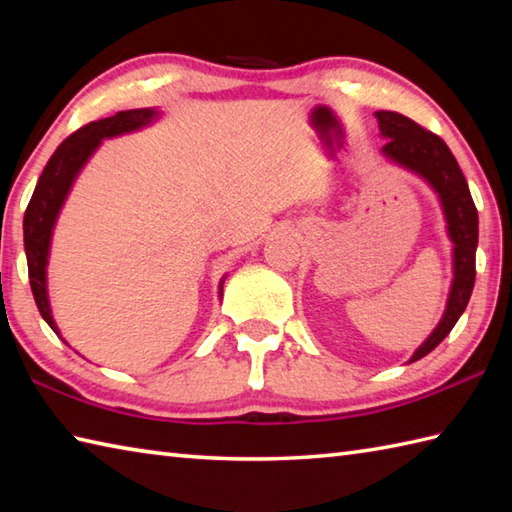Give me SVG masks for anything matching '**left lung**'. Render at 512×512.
I'll return each instance as SVG.
<instances>
[{
    "mask_svg": "<svg viewBox=\"0 0 512 512\" xmlns=\"http://www.w3.org/2000/svg\"><path fill=\"white\" fill-rule=\"evenodd\" d=\"M379 137L386 139L382 153L390 164L408 170L430 186L437 195L442 215L446 222V235L453 244V282H450L444 315L433 328L422 346H419L408 364L426 357L430 350L444 342V337L453 330L457 319L468 306L470 293L475 286V253L479 242V219L477 208L470 197L466 177L459 168L457 159L444 144V139L428 133L393 110H377Z\"/></svg>",
    "mask_w": 512,
    "mask_h": 512,
    "instance_id": "left-lung-1",
    "label": "left lung"
}]
</instances>
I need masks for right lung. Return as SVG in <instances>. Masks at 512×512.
<instances>
[{
    "instance_id": "1",
    "label": "right lung",
    "mask_w": 512,
    "mask_h": 512,
    "mask_svg": "<svg viewBox=\"0 0 512 512\" xmlns=\"http://www.w3.org/2000/svg\"><path fill=\"white\" fill-rule=\"evenodd\" d=\"M162 115L164 113L159 108H133L122 110L113 117L99 119V122H90L55 150L53 157L48 159L42 177H39L24 215V250L35 304L44 322L55 330L57 337H62V333L55 324L53 308H50L48 299V259L59 213H62L70 190H73L75 179L88 164V159L97 153L104 139L137 133V130L153 126L157 119H162ZM224 282L226 275L219 279V299H222Z\"/></svg>"
}]
</instances>
